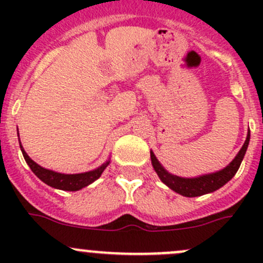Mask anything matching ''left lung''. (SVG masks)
<instances>
[{"label": "left lung", "instance_id": "obj_1", "mask_svg": "<svg viewBox=\"0 0 263 263\" xmlns=\"http://www.w3.org/2000/svg\"><path fill=\"white\" fill-rule=\"evenodd\" d=\"M249 139H251V132L248 131L245 144H243L239 153L235 155V158L225 168H222L221 171L214 172V173L203 174V176L193 177V178H184V177L174 176V174L169 173L161 165L160 161L156 159L155 154L153 153V150H150L151 164H153L154 171L156 172L160 181L165 185H168L171 190H173L174 192L179 193V195L184 196V197H197V196L208 195V193H211L221 188L225 183L229 182L235 176L246 155Z\"/></svg>", "mask_w": 263, "mask_h": 263}]
</instances>
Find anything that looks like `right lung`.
Here are the masks:
<instances>
[{"label": "right lung", "mask_w": 263, "mask_h": 263, "mask_svg": "<svg viewBox=\"0 0 263 263\" xmlns=\"http://www.w3.org/2000/svg\"><path fill=\"white\" fill-rule=\"evenodd\" d=\"M17 137H18V129H17ZM18 144H20V148H21V153H23L24 155V159H25L26 164L30 166L31 172H33V173L35 174L42 182H44L46 184L50 185V187L55 188V190H62V191L82 190L84 187H87V185L91 184L92 182L97 181V179L102 176L104 169L107 168L110 163V159H108V160L105 161V163H103L100 166L92 169V171L85 172V173H76V174L58 173V172L43 168V166L36 164L34 160H31V159L29 158L28 154L25 153V150H24L23 145H21L20 142V139H18Z\"/></svg>", "instance_id": "1"}]
</instances>
